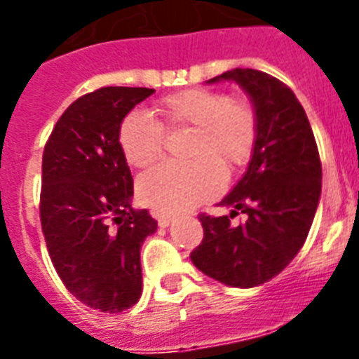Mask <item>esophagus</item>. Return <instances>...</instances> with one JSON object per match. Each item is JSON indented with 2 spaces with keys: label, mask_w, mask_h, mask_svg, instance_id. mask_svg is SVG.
I'll list each match as a JSON object with an SVG mask.
<instances>
[{
  "label": "esophagus",
  "mask_w": 359,
  "mask_h": 359,
  "mask_svg": "<svg viewBox=\"0 0 359 359\" xmlns=\"http://www.w3.org/2000/svg\"><path fill=\"white\" fill-rule=\"evenodd\" d=\"M156 219H158V224H160L161 228H167L170 223H172L174 217H172V215H169V214H158Z\"/></svg>",
  "instance_id": "1"
}]
</instances>
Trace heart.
<instances>
[{
  "label": "heart",
  "mask_w": 359,
  "mask_h": 359,
  "mask_svg": "<svg viewBox=\"0 0 359 359\" xmlns=\"http://www.w3.org/2000/svg\"><path fill=\"white\" fill-rule=\"evenodd\" d=\"M156 113L165 128H190L187 163H161L136 183L144 205L165 214L194 208L217 194L223 174L239 169L252 156L257 136L253 107L241 98L205 88H190L161 98ZM118 145L131 167L144 169L163 147V129L144 113H129L118 128Z\"/></svg>",
  "instance_id": "b5f03b06"
}]
</instances>
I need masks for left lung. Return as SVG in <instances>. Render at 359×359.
<instances>
[{
	"mask_svg": "<svg viewBox=\"0 0 359 359\" xmlns=\"http://www.w3.org/2000/svg\"><path fill=\"white\" fill-rule=\"evenodd\" d=\"M237 82L248 95L257 136L248 169L219 207L230 215H199L205 230L190 253L196 268L231 287H255L278 275L304 246L322 192V163L302 104L284 82L252 68L210 79ZM241 211L239 227L229 217Z\"/></svg>",
	"mask_w": 359,
	"mask_h": 359,
	"instance_id": "left-lung-1",
	"label": "left lung"
}]
</instances>
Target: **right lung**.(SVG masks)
Here are the masks:
<instances>
[{
    "instance_id": "1",
    "label": "right lung",
    "mask_w": 359,
    "mask_h": 359,
    "mask_svg": "<svg viewBox=\"0 0 359 359\" xmlns=\"http://www.w3.org/2000/svg\"><path fill=\"white\" fill-rule=\"evenodd\" d=\"M154 90L109 86L77 98L44 145L41 226L55 271L91 309L120 313L142 297L140 250L158 223L135 210L118 128Z\"/></svg>"
}]
</instances>
